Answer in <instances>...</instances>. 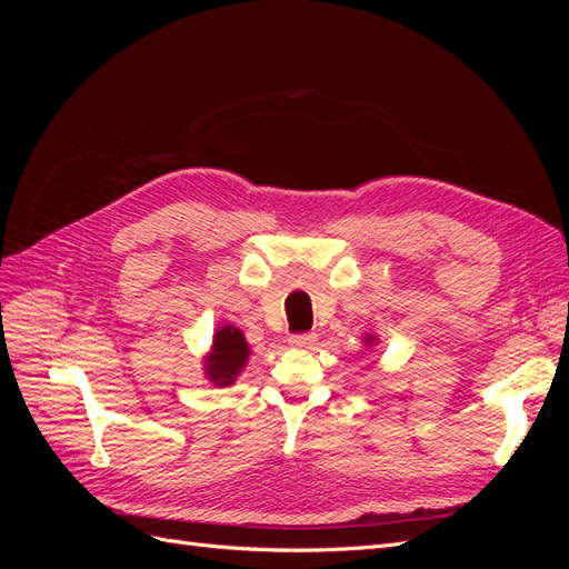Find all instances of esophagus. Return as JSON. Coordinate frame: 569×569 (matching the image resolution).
Segmentation results:
<instances>
[{
  "label": "esophagus",
  "instance_id": "obj_1",
  "mask_svg": "<svg viewBox=\"0 0 569 569\" xmlns=\"http://www.w3.org/2000/svg\"><path fill=\"white\" fill-rule=\"evenodd\" d=\"M316 341H318V337H316L313 332H299V335H291V337H289V343H291V347H299V349L313 347Z\"/></svg>",
  "mask_w": 569,
  "mask_h": 569
}]
</instances>
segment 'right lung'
<instances>
[{"instance_id": "add662e5", "label": "right lung", "mask_w": 569, "mask_h": 569, "mask_svg": "<svg viewBox=\"0 0 569 569\" xmlns=\"http://www.w3.org/2000/svg\"><path fill=\"white\" fill-rule=\"evenodd\" d=\"M249 347L244 335L232 325H226L213 337V353L206 360V372L218 387H228L234 382L239 370L244 368Z\"/></svg>"}]
</instances>
